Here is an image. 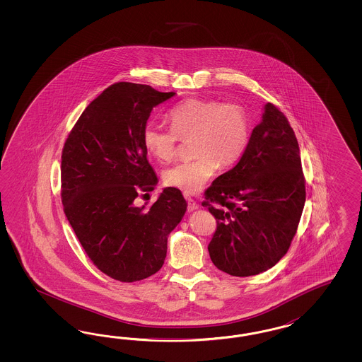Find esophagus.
<instances>
[{"label": "esophagus", "mask_w": 362, "mask_h": 362, "mask_svg": "<svg viewBox=\"0 0 362 362\" xmlns=\"http://www.w3.org/2000/svg\"><path fill=\"white\" fill-rule=\"evenodd\" d=\"M186 200L187 203H188V206H187L188 211H195V209H199V204H197L194 199H191L188 195H186Z\"/></svg>", "instance_id": "esophagus-1"}]
</instances>
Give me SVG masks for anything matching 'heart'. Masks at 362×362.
Returning <instances> with one entry per match:
<instances>
[{
  "label": "heart",
  "instance_id": "b5f03b06",
  "mask_svg": "<svg viewBox=\"0 0 362 362\" xmlns=\"http://www.w3.org/2000/svg\"><path fill=\"white\" fill-rule=\"evenodd\" d=\"M171 129L148 122L143 127L144 148L159 162L175 156L179 139L194 136L197 159L167 168L165 185L186 194H195L215 175L218 167H230L240 160L250 141V118L238 102L215 99H187L168 112Z\"/></svg>",
  "mask_w": 362,
  "mask_h": 362
}]
</instances>
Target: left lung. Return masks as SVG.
<instances>
[{
  "label": "left lung",
  "mask_w": 362,
  "mask_h": 362,
  "mask_svg": "<svg viewBox=\"0 0 362 362\" xmlns=\"http://www.w3.org/2000/svg\"><path fill=\"white\" fill-rule=\"evenodd\" d=\"M204 195L202 204L218 223L209 252L220 271L262 274L288 252L305 204V177L295 132L274 105L264 106L238 165Z\"/></svg>",
  "instance_id": "obj_1"
}]
</instances>
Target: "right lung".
I'll return each instance as SVG.
<instances>
[{"mask_svg": "<svg viewBox=\"0 0 362 362\" xmlns=\"http://www.w3.org/2000/svg\"><path fill=\"white\" fill-rule=\"evenodd\" d=\"M174 95L148 85L114 83L82 112L62 150L66 218L93 264L122 283L162 268L167 238L186 214V200L174 187L151 206L134 202L158 183L143 127L153 107Z\"/></svg>", "mask_w": 362, "mask_h": 362, "instance_id": "1", "label": "right lung"}]
</instances>
